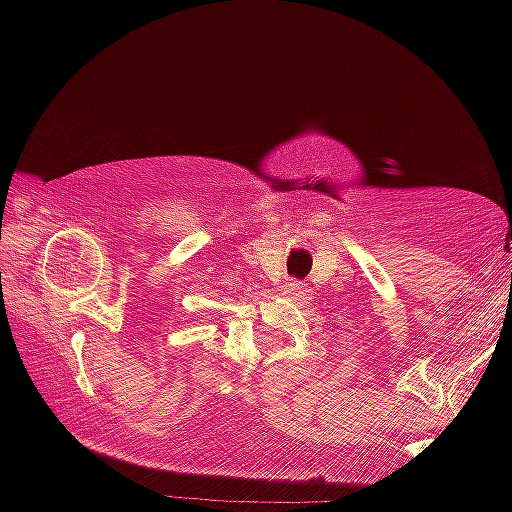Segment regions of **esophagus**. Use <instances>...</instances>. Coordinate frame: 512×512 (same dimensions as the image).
Instances as JSON below:
<instances>
[{
    "label": "esophagus",
    "mask_w": 512,
    "mask_h": 512,
    "mask_svg": "<svg viewBox=\"0 0 512 512\" xmlns=\"http://www.w3.org/2000/svg\"><path fill=\"white\" fill-rule=\"evenodd\" d=\"M281 293H284L286 298H291V301H296V303L310 301V286L305 284V281L289 279V281H286L284 289H281Z\"/></svg>",
    "instance_id": "1"
}]
</instances>
